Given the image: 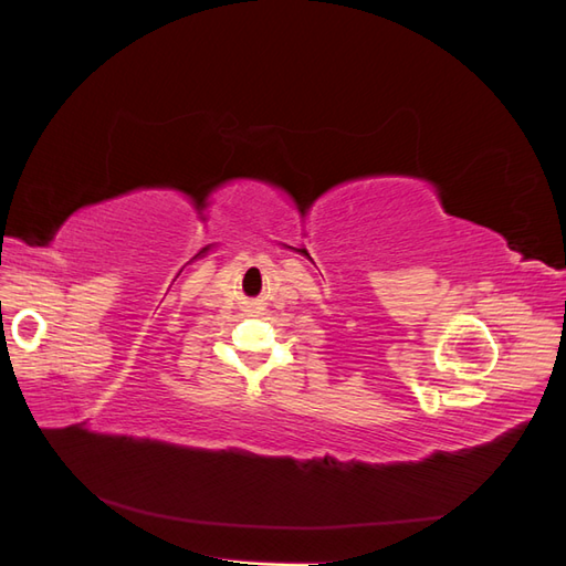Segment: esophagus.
I'll return each instance as SVG.
<instances>
[{"label":"esophagus","instance_id":"obj_1","mask_svg":"<svg viewBox=\"0 0 566 566\" xmlns=\"http://www.w3.org/2000/svg\"><path fill=\"white\" fill-rule=\"evenodd\" d=\"M251 313H258V306H253V308H251Z\"/></svg>","mask_w":566,"mask_h":566}]
</instances>
